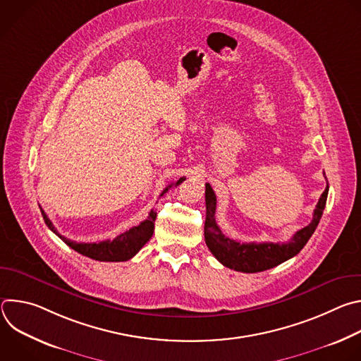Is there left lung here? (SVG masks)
Masks as SVG:
<instances>
[{
  "instance_id": "left-lung-1",
  "label": "left lung",
  "mask_w": 361,
  "mask_h": 361,
  "mask_svg": "<svg viewBox=\"0 0 361 361\" xmlns=\"http://www.w3.org/2000/svg\"><path fill=\"white\" fill-rule=\"evenodd\" d=\"M329 185L322 194L312 223L298 230L288 243H240L226 237L216 223L217 198L207 183L205 184V224L204 238L216 259L226 267L243 273H259L273 269L298 254L317 228L326 207Z\"/></svg>"
}]
</instances>
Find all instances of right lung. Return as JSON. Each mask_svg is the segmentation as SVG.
Segmentation results:
<instances>
[{
    "label": "right lung",
    "mask_w": 361,
    "mask_h": 361,
    "mask_svg": "<svg viewBox=\"0 0 361 361\" xmlns=\"http://www.w3.org/2000/svg\"><path fill=\"white\" fill-rule=\"evenodd\" d=\"M183 180H185V178L183 177L177 183L167 185L166 190L160 194V197H163L169 191V188H171L173 185H178L180 183H183ZM39 210H41L45 224L48 226V228L51 231L56 233L67 245H70L77 252H80L85 257H90V259H92V260H98V262H127V260L133 259V257L141 250V247L151 238V235L154 233V221H156V217H157V213L151 210L147 220H144L138 226L130 228L128 231H124L123 234L117 235L114 240H106V241H99V243H77V241H71L70 238L61 235L56 230L53 223H51V220L47 217L44 210L41 207H39Z\"/></svg>",
    "instance_id": "add662e5"
}]
</instances>
